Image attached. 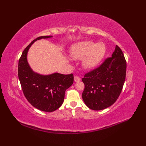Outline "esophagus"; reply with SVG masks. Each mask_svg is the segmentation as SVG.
Returning <instances> with one entry per match:
<instances>
[{"label":"esophagus","mask_w":146,"mask_h":146,"mask_svg":"<svg viewBox=\"0 0 146 146\" xmlns=\"http://www.w3.org/2000/svg\"><path fill=\"white\" fill-rule=\"evenodd\" d=\"M80 80H81V78L79 77H78V76H74V81L76 82H79V81H80Z\"/></svg>","instance_id":"1"}]
</instances>
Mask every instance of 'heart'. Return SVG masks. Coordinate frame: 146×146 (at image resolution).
<instances>
[{"label": "heart", "mask_w": 146, "mask_h": 146, "mask_svg": "<svg viewBox=\"0 0 146 146\" xmlns=\"http://www.w3.org/2000/svg\"><path fill=\"white\" fill-rule=\"evenodd\" d=\"M105 54V46L103 43L95 44L90 41H82L74 46L70 55L76 60L83 59V65L88 69L98 66Z\"/></svg>", "instance_id": "heart-1"}]
</instances>
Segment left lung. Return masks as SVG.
I'll return each mask as SVG.
<instances>
[{"mask_svg":"<svg viewBox=\"0 0 146 146\" xmlns=\"http://www.w3.org/2000/svg\"><path fill=\"white\" fill-rule=\"evenodd\" d=\"M126 68L124 55L116 46L111 57L105 59L98 68L85 74L82 80L85 84L82 98L88 108L98 111L115 102L125 82Z\"/></svg>","mask_w":146,"mask_h":146,"instance_id":"1","label":"left lung"}]
</instances>
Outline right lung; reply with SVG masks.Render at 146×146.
Returning <instances> with one entry per match:
<instances>
[{
	"instance_id": "add662e5",
	"label": "right lung",
	"mask_w": 146,
	"mask_h": 146,
	"mask_svg": "<svg viewBox=\"0 0 146 146\" xmlns=\"http://www.w3.org/2000/svg\"><path fill=\"white\" fill-rule=\"evenodd\" d=\"M52 37L44 36L34 39L23 51L18 63V77L25 98L35 108L46 112L54 111L61 107L66 90L74 83L72 74L42 76L33 72L30 67L27 55L32 44L39 39Z\"/></svg>"
}]
</instances>
